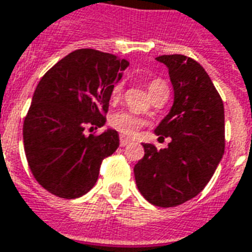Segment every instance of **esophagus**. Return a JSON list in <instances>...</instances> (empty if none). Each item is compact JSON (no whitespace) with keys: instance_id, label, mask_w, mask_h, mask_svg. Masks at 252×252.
I'll use <instances>...</instances> for the list:
<instances>
[{"instance_id":"34e87169","label":"esophagus","mask_w":252,"mask_h":252,"mask_svg":"<svg viewBox=\"0 0 252 252\" xmlns=\"http://www.w3.org/2000/svg\"><path fill=\"white\" fill-rule=\"evenodd\" d=\"M129 143H130V139L124 137V136H120V145H122V147H126V145H128Z\"/></svg>"}]
</instances>
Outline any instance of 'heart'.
Returning a JSON list of instances; mask_svg holds the SVG:
<instances>
[{
  "mask_svg": "<svg viewBox=\"0 0 252 252\" xmlns=\"http://www.w3.org/2000/svg\"><path fill=\"white\" fill-rule=\"evenodd\" d=\"M161 88H168L166 84L162 79H152L149 83H148V92L149 95L155 94ZM123 92V83H118L115 87L112 88L111 91V99L113 101H116L120 99ZM109 124L112 126L113 129H116L118 132H120L122 134H126V136H133L137 130L144 126V120L141 118H139L137 115H134L132 112H128V111H119V112H115L109 118Z\"/></svg>",
  "mask_w": 252,
  "mask_h": 252,
  "instance_id": "obj_1",
  "label": "heart"
}]
</instances>
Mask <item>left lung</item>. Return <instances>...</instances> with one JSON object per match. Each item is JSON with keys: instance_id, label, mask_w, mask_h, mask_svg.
<instances>
[{"instance_id": "left-lung-1", "label": "left lung", "mask_w": 252, "mask_h": 252, "mask_svg": "<svg viewBox=\"0 0 252 252\" xmlns=\"http://www.w3.org/2000/svg\"><path fill=\"white\" fill-rule=\"evenodd\" d=\"M156 59L168 66L174 103L155 132L170 143L160 151L143 144L134 180L148 202L174 207L199 194L216 172L224 152V109L210 76L194 59L180 54Z\"/></svg>"}]
</instances>
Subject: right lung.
<instances>
[{"label": "right lung", "instance_id": "1", "mask_svg": "<svg viewBox=\"0 0 252 252\" xmlns=\"http://www.w3.org/2000/svg\"><path fill=\"white\" fill-rule=\"evenodd\" d=\"M128 64L113 54L79 49L39 80L24 122V147L32 176L51 194H86L103 160L118 149L116 130L87 136L86 129L104 126L111 91Z\"/></svg>", "mask_w": 252, "mask_h": 252}]
</instances>
